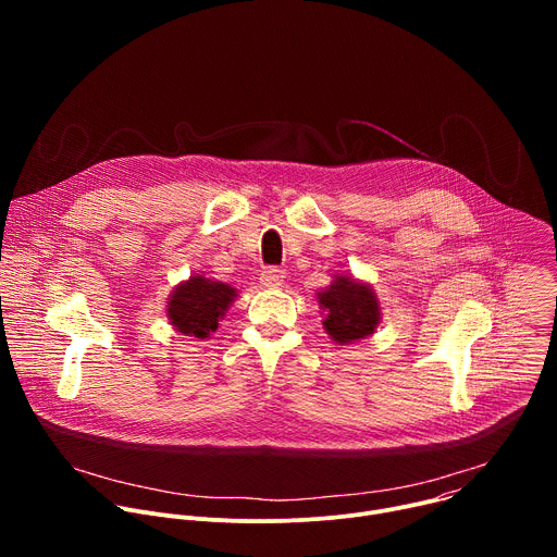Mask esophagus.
<instances>
[{
  "mask_svg": "<svg viewBox=\"0 0 557 557\" xmlns=\"http://www.w3.org/2000/svg\"><path fill=\"white\" fill-rule=\"evenodd\" d=\"M260 282L267 286V288H277L282 286L284 282V271L275 269V267H267L262 273H260Z\"/></svg>",
  "mask_w": 557,
  "mask_h": 557,
  "instance_id": "esophagus-1",
  "label": "esophagus"
}]
</instances>
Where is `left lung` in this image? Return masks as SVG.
<instances>
[{"label": "left lung", "mask_w": 557, "mask_h": 557, "mask_svg": "<svg viewBox=\"0 0 557 557\" xmlns=\"http://www.w3.org/2000/svg\"><path fill=\"white\" fill-rule=\"evenodd\" d=\"M320 304L326 310L324 329L339 344L372 335L381 317L372 290L350 277H335L331 288L320 293Z\"/></svg>", "instance_id": "1"}]
</instances>
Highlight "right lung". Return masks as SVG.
Listing matches in <instances>:
<instances>
[{
	"label": "right lung",
	"instance_id": "right-lung-1",
	"mask_svg": "<svg viewBox=\"0 0 557 557\" xmlns=\"http://www.w3.org/2000/svg\"><path fill=\"white\" fill-rule=\"evenodd\" d=\"M235 290L228 284L191 277L170 299V320L178 333L205 339L218 329V320L231 304Z\"/></svg>",
	"mask_w": 557,
	"mask_h": 557
}]
</instances>
